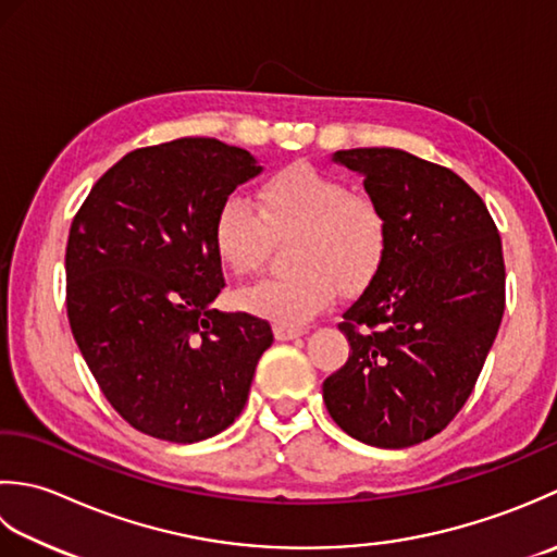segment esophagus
<instances>
[{
	"label": "esophagus",
	"mask_w": 557,
	"mask_h": 557,
	"mask_svg": "<svg viewBox=\"0 0 557 557\" xmlns=\"http://www.w3.org/2000/svg\"><path fill=\"white\" fill-rule=\"evenodd\" d=\"M302 334H308V326H300V324H274V336L278 342H290V338H298Z\"/></svg>",
	"instance_id": "esophagus-1"
}]
</instances>
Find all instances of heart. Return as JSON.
<instances>
[{
    "label": "heart",
    "instance_id": "heart-1",
    "mask_svg": "<svg viewBox=\"0 0 557 557\" xmlns=\"http://www.w3.org/2000/svg\"><path fill=\"white\" fill-rule=\"evenodd\" d=\"M259 211L240 195L221 201L213 215L215 257L233 274L264 264L271 233L298 231L290 274L264 278L240 293L243 308L281 324L310 320L342 286L354 293L380 274L389 255V221L377 201L356 195L334 175L293 163L259 185Z\"/></svg>",
    "mask_w": 557,
    "mask_h": 557
}]
</instances>
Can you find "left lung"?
<instances>
[{
    "mask_svg": "<svg viewBox=\"0 0 557 557\" xmlns=\"http://www.w3.org/2000/svg\"><path fill=\"white\" fill-rule=\"evenodd\" d=\"M389 221L380 274L344 312L350 354L322 384L334 423L404 449L442 433L471 396L505 312V259L483 199L449 168L401 149H348Z\"/></svg>",
    "mask_w": 557,
    "mask_h": 557,
    "instance_id": "obj_1",
    "label": "left lung"
}]
</instances>
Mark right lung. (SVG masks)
Segmentation results:
<instances>
[{"mask_svg": "<svg viewBox=\"0 0 557 557\" xmlns=\"http://www.w3.org/2000/svg\"><path fill=\"white\" fill-rule=\"evenodd\" d=\"M257 158L185 136L127 153L88 191L66 240V317L100 392L132 428L189 445L245 408L274 342L267 320L219 312L213 215Z\"/></svg>", "mask_w": 557, "mask_h": 557, "instance_id": "obj_1", "label": "right lung"}]
</instances>
